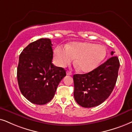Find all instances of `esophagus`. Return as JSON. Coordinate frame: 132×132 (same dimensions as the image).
<instances>
[{
  "mask_svg": "<svg viewBox=\"0 0 132 132\" xmlns=\"http://www.w3.org/2000/svg\"><path fill=\"white\" fill-rule=\"evenodd\" d=\"M66 74L68 75V76H72V72L71 71H68L67 72H66Z\"/></svg>",
  "mask_w": 132,
  "mask_h": 132,
  "instance_id": "34e87169",
  "label": "esophagus"
}]
</instances>
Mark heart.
I'll use <instances>...</instances> for the list:
<instances>
[{"instance_id": "b5f03b06", "label": "heart", "mask_w": 132, "mask_h": 132, "mask_svg": "<svg viewBox=\"0 0 132 132\" xmlns=\"http://www.w3.org/2000/svg\"><path fill=\"white\" fill-rule=\"evenodd\" d=\"M54 60L60 67L64 68L75 60L80 71L88 72L96 68L105 58L106 49L101 44L75 42L67 47L58 46L54 50Z\"/></svg>"}]
</instances>
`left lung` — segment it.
<instances>
[{
    "instance_id": "left-lung-1",
    "label": "left lung",
    "mask_w": 132,
    "mask_h": 132,
    "mask_svg": "<svg viewBox=\"0 0 132 132\" xmlns=\"http://www.w3.org/2000/svg\"><path fill=\"white\" fill-rule=\"evenodd\" d=\"M113 55L104 63L86 74H75L74 96L78 105L85 108L99 105L107 99L117 81L119 61Z\"/></svg>"
}]
</instances>
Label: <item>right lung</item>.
I'll return each instance as SVG.
<instances>
[{
  "label": "right lung",
  "instance_id": "1",
  "mask_svg": "<svg viewBox=\"0 0 132 132\" xmlns=\"http://www.w3.org/2000/svg\"><path fill=\"white\" fill-rule=\"evenodd\" d=\"M51 40L41 39L30 43L19 56L17 78L20 91L30 102L44 105L51 101L66 71L52 64Z\"/></svg>",
  "mask_w": 132,
  "mask_h": 132
}]
</instances>
